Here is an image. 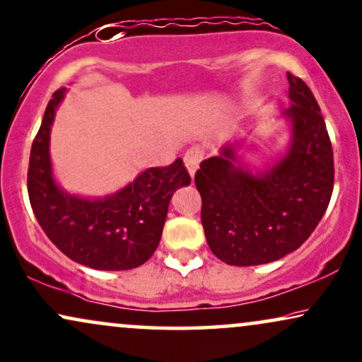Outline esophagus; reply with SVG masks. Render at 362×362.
I'll return each instance as SVG.
<instances>
[{
	"label": "esophagus",
	"mask_w": 362,
	"mask_h": 362,
	"mask_svg": "<svg viewBox=\"0 0 362 362\" xmlns=\"http://www.w3.org/2000/svg\"><path fill=\"white\" fill-rule=\"evenodd\" d=\"M203 158H204V149L201 146H192L186 151L185 164H186L187 171H189L191 176H194V173L199 168V163Z\"/></svg>",
	"instance_id": "esophagus-1"
}]
</instances>
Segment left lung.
<instances>
[{
	"label": "left lung",
	"instance_id": "1",
	"mask_svg": "<svg viewBox=\"0 0 362 362\" xmlns=\"http://www.w3.org/2000/svg\"><path fill=\"white\" fill-rule=\"evenodd\" d=\"M293 138L286 156L266 171L234 164V146L204 159L194 182L206 241L231 266L278 261L298 250L325 216L334 187V158L316 98L288 73Z\"/></svg>",
	"mask_w": 362,
	"mask_h": 362
}]
</instances>
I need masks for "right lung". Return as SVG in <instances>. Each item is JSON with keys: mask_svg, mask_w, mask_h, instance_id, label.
I'll use <instances>...</instances> for the list:
<instances>
[{"mask_svg": "<svg viewBox=\"0 0 362 362\" xmlns=\"http://www.w3.org/2000/svg\"><path fill=\"white\" fill-rule=\"evenodd\" d=\"M66 89L54 91L33 141L28 194L46 236L69 259L101 271H124L144 264L156 251L168 206L176 189L191 182L177 158L164 168H149L133 182L103 199L64 192L54 182L49 133L56 107Z\"/></svg>", "mask_w": 362, "mask_h": 362, "instance_id": "obj_1", "label": "right lung"}]
</instances>
